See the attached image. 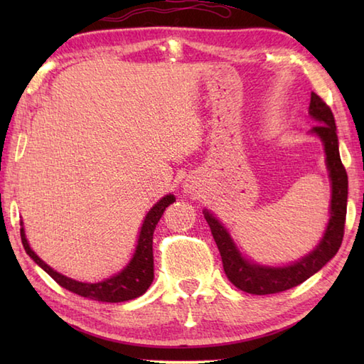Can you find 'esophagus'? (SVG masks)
Here are the masks:
<instances>
[{
    "mask_svg": "<svg viewBox=\"0 0 364 364\" xmlns=\"http://www.w3.org/2000/svg\"><path fill=\"white\" fill-rule=\"evenodd\" d=\"M188 191H189V192H192V191H194V188L189 186V184H188Z\"/></svg>",
    "mask_w": 364,
    "mask_h": 364,
    "instance_id": "esophagus-1",
    "label": "esophagus"
}]
</instances>
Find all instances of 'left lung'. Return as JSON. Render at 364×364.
<instances>
[{"label": "left lung", "instance_id": "1", "mask_svg": "<svg viewBox=\"0 0 364 364\" xmlns=\"http://www.w3.org/2000/svg\"><path fill=\"white\" fill-rule=\"evenodd\" d=\"M310 115L319 122V125L313 127L311 133L318 134L322 139L331 180L330 220L322 241L310 255H306L305 258L294 262L291 266L283 267L252 264V262L241 257V253L237 252L227 230L222 227V223L211 213H208L206 210L203 211L214 241L220 252L225 275L237 289L244 292L255 294V296H266V294H277L291 289L321 270L335 257L339 247H341L347 211V173L341 158H339L333 112H331L330 106L314 92H311Z\"/></svg>", "mask_w": 364, "mask_h": 364}]
</instances>
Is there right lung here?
I'll return each instance as SVG.
<instances>
[{
	"mask_svg": "<svg viewBox=\"0 0 364 364\" xmlns=\"http://www.w3.org/2000/svg\"><path fill=\"white\" fill-rule=\"evenodd\" d=\"M173 202H175V197L170 194V196L162 197L159 202L151 208L149 214L145 215V220L142 223L141 235H139V241H137L133 259L129 261V264L123 269L120 274L107 278L105 282L82 283V282L72 280V278L60 275L59 272H56V270H53L50 266H46L33 250H31L25 236V230L23 228H20L21 242L29 257L33 258L37 264L53 278L54 282L63 286V288L78 294L81 297H87L98 301H109V304L127 301V300L142 296V294L150 288V284L154 278L153 233H154V228L158 225L162 213H164L166 208Z\"/></svg>",
	"mask_w": 364,
	"mask_h": 364,
	"instance_id": "add662e5",
	"label": "right lung"
}]
</instances>
